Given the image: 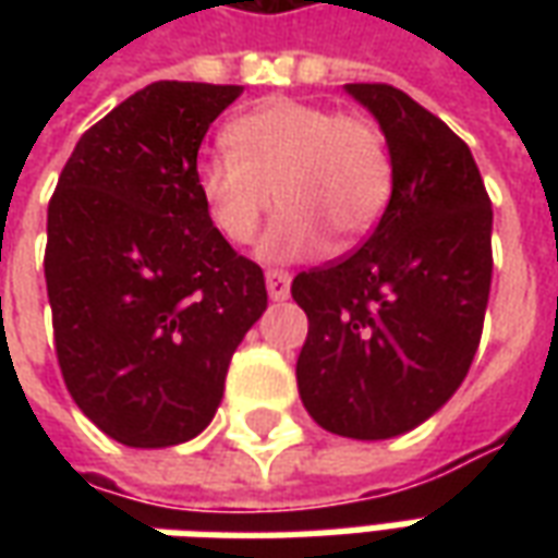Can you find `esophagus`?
Masks as SVG:
<instances>
[{
	"label": "esophagus",
	"mask_w": 558,
	"mask_h": 558,
	"mask_svg": "<svg viewBox=\"0 0 558 558\" xmlns=\"http://www.w3.org/2000/svg\"><path fill=\"white\" fill-rule=\"evenodd\" d=\"M290 283H292V275H290V271H283V268H268V271H266L268 295H271L275 302H283V299H290Z\"/></svg>",
	"instance_id": "esophagus-1"
}]
</instances>
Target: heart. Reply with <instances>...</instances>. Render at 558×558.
<instances>
[{
  "label": "heart",
  "mask_w": 558,
  "mask_h": 558,
  "mask_svg": "<svg viewBox=\"0 0 558 558\" xmlns=\"http://www.w3.org/2000/svg\"><path fill=\"white\" fill-rule=\"evenodd\" d=\"M230 151L196 163L208 218L230 242H251L268 208L283 203L263 251L302 256L323 230L355 242L374 230L391 196V155L371 116L295 98L256 104L223 131Z\"/></svg>",
  "instance_id": "obj_1"
}]
</instances>
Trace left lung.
I'll use <instances>...</instances> for the list:
<instances>
[{"label":"left lung","instance_id":"8db88e82","mask_svg":"<svg viewBox=\"0 0 558 558\" xmlns=\"http://www.w3.org/2000/svg\"><path fill=\"white\" fill-rule=\"evenodd\" d=\"M383 128L391 199L352 254L307 268L295 379L338 436L391 439L454 395L478 350L493 275V208L478 163L439 116L388 83H350Z\"/></svg>","mask_w":558,"mask_h":558}]
</instances>
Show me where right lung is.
<instances>
[{"label":"right lung","instance_id":"obj_1","mask_svg":"<svg viewBox=\"0 0 558 558\" xmlns=\"http://www.w3.org/2000/svg\"><path fill=\"white\" fill-rule=\"evenodd\" d=\"M242 86L158 80L92 125L47 206L44 278L71 398L110 439L167 448L215 418L268 304L196 187V151Z\"/></svg>","mask_w":558,"mask_h":558}]
</instances>
